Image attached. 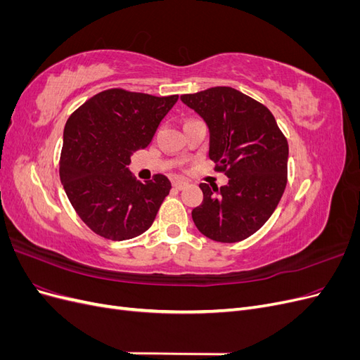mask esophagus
<instances>
[{
  "label": "esophagus",
  "instance_id": "obj_1",
  "mask_svg": "<svg viewBox=\"0 0 360 360\" xmlns=\"http://www.w3.org/2000/svg\"><path fill=\"white\" fill-rule=\"evenodd\" d=\"M172 186L176 188V189H179V191H183V189H186V188H188V181H183V180H174V181H172Z\"/></svg>",
  "mask_w": 360,
  "mask_h": 360
}]
</instances>
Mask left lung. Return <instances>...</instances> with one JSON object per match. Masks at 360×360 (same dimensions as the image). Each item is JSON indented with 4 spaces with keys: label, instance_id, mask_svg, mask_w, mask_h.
<instances>
[{
    "label": "left lung",
    "instance_id": "8db88e82",
    "mask_svg": "<svg viewBox=\"0 0 360 360\" xmlns=\"http://www.w3.org/2000/svg\"><path fill=\"white\" fill-rule=\"evenodd\" d=\"M180 99L209 126V156L230 179L221 189L200 184L204 200L192 219L212 240L242 242L267 222L285 191L287 138L267 106L231 86Z\"/></svg>",
    "mask_w": 360,
    "mask_h": 360
}]
</instances>
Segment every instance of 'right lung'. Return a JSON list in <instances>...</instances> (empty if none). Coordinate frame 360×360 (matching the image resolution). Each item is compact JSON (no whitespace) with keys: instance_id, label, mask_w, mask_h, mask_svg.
Wrapping results in <instances>:
<instances>
[{"instance_id":"1","label":"right lung","mask_w":360,"mask_h":360,"mask_svg":"<svg viewBox=\"0 0 360 360\" xmlns=\"http://www.w3.org/2000/svg\"><path fill=\"white\" fill-rule=\"evenodd\" d=\"M179 96L156 97L123 89L105 90L68 120L60 179L75 212L91 231L129 240L147 231L171 191L163 174L136 181L130 156L146 148Z\"/></svg>"}]
</instances>
